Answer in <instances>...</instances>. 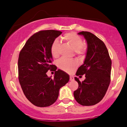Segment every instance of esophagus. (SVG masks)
<instances>
[{
	"mask_svg": "<svg viewBox=\"0 0 127 127\" xmlns=\"http://www.w3.org/2000/svg\"><path fill=\"white\" fill-rule=\"evenodd\" d=\"M74 78L73 76H70V81H74Z\"/></svg>",
	"mask_w": 127,
	"mask_h": 127,
	"instance_id": "obj_1",
	"label": "esophagus"
}]
</instances>
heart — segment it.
<instances>
[{"instance_id":"1","label":"heart","mask_w":127,"mask_h":127,"mask_svg":"<svg viewBox=\"0 0 127 127\" xmlns=\"http://www.w3.org/2000/svg\"><path fill=\"white\" fill-rule=\"evenodd\" d=\"M62 40L69 46L74 50L75 55L78 58L83 57L86 51V48L83 44V41L79 36L74 33H68L65 34ZM51 54L54 58H57L60 54V44L57 40L53 42L50 48ZM58 65L61 69L64 71L70 72L77 67V63L74 60H68L62 58L58 62Z\"/></svg>"}]
</instances>
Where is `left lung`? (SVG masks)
Wrapping results in <instances>:
<instances>
[{
	"instance_id": "left-lung-1",
	"label": "left lung",
	"mask_w": 127,
	"mask_h": 127,
	"mask_svg": "<svg viewBox=\"0 0 127 127\" xmlns=\"http://www.w3.org/2000/svg\"><path fill=\"white\" fill-rule=\"evenodd\" d=\"M78 35L83 36L87 42V51L82 65L76 75L85 74L86 78L78 83L74 91L75 99L83 106H91L99 102L104 97L110 82L111 61L108 50L102 41L93 33L82 31Z\"/></svg>"
}]
</instances>
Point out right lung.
<instances>
[{"label":"right lung","instance_id":"1","mask_svg":"<svg viewBox=\"0 0 127 127\" xmlns=\"http://www.w3.org/2000/svg\"><path fill=\"white\" fill-rule=\"evenodd\" d=\"M61 31H41L34 34L26 42L19 55V81L26 97L38 107H47L54 104L62 87L69 80V76L51 64L53 56L50 48ZM55 71L54 78L46 73Z\"/></svg>","mask_w":127,"mask_h":127}]
</instances>
